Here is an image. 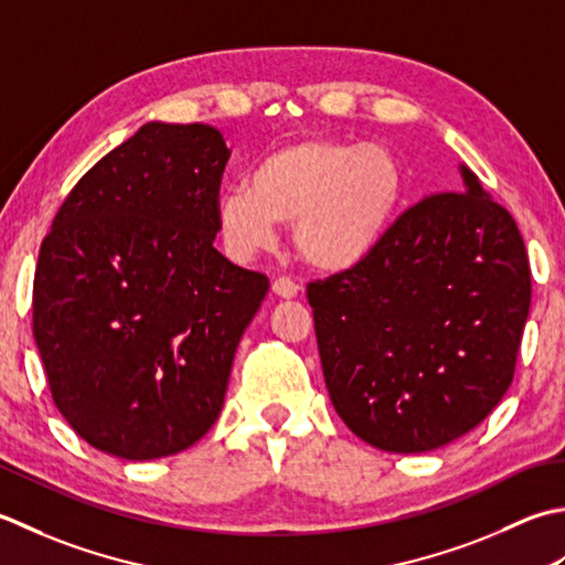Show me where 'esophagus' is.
<instances>
[{"label": "esophagus", "instance_id": "1", "mask_svg": "<svg viewBox=\"0 0 565 565\" xmlns=\"http://www.w3.org/2000/svg\"><path fill=\"white\" fill-rule=\"evenodd\" d=\"M273 292L282 299H292L299 292V285L290 278H278V280H273Z\"/></svg>", "mask_w": 565, "mask_h": 565}]
</instances>
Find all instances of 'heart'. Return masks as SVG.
Masks as SVG:
<instances>
[{
    "label": "heart",
    "mask_w": 565,
    "mask_h": 565,
    "mask_svg": "<svg viewBox=\"0 0 565 565\" xmlns=\"http://www.w3.org/2000/svg\"><path fill=\"white\" fill-rule=\"evenodd\" d=\"M407 194L409 172L393 146L307 136L273 148L248 182L218 194L216 224L241 260L270 248L278 224H292L307 266L347 273L387 238Z\"/></svg>",
    "instance_id": "heart-1"
}]
</instances>
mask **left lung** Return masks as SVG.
<instances>
[{"instance_id":"1","label":"left lung","mask_w":565,"mask_h":565,"mask_svg":"<svg viewBox=\"0 0 565 565\" xmlns=\"http://www.w3.org/2000/svg\"><path fill=\"white\" fill-rule=\"evenodd\" d=\"M466 192L397 216L353 270L307 285L333 409L375 448L422 454L476 429L508 393L532 305L512 214Z\"/></svg>"}]
</instances>
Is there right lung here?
Listing matches in <instances>:
<instances>
[{"mask_svg":"<svg viewBox=\"0 0 565 565\" xmlns=\"http://www.w3.org/2000/svg\"><path fill=\"white\" fill-rule=\"evenodd\" d=\"M228 148L206 124H143L57 210L33 339L65 422L126 460L185 451L224 405L268 278L214 248Z\"/></svg>","mask_w":565,"mask_h":565,"instance_id":"add662e5","label":"right lung"}]
</instances>
